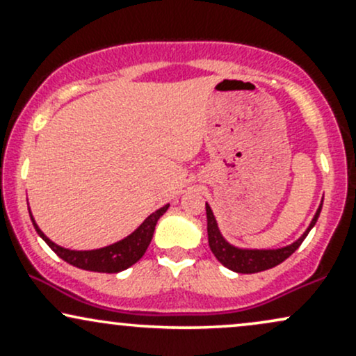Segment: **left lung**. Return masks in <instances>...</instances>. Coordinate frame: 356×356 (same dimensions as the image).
<instances>
[{"mask_svg":"<svg viewBox=\"0 0 356 356\" xmlns=\"http://www.w3.org/2000/svg\"><path fill=\"white\" fill-rule=\"evenodd\" d=\"M321 206L323 202L320 204L316 212H314L312 222L306 227V231L296 241H293L291 244L276 249H251L238 248L234 246V244L227 243L226 238L220 234L214 212H212L209 204L206 202L207 238H209V248L212 254L218 257V261L222 266H226L227 269H231V271L234 273H241V275H252V273L266 271V269L275 268L277 264L283 263L284 259H288V257L300 248V244L303 243L306 236H308V232L313 229L318 218H320Z\"/></svg>","mask_w":356,"mask_h":356,"instance_id":"1","label":"left lung"}]
</instances>
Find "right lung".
Wrapping results in <instances>:
<instances>
[{
  "label": "right lung",
  "mask_w": 356,
  "mask_h": 356,
  "mask_svg": "<svg viewBox=\"0 0 356 356\" xmlns=\"http://www.w3.org/2000/svg\"><path fill=\"white\" fill-rule=\"evenodd\" d=\"M169 209V204L162 206L161 209L147 218L140 226L137 227L132 234H129L127 238L117 241V243L108 244V246L100 248V249H90V251H75V249H67L61 248L58 244H55L50 238L43 234V231L40 229L36 220L33 219L30 211L31 222H33L36 232L42 238L44 243L53 249V252H56L58 257L63 261H67L72 266L85 269V271H95V273H120L124 269L130 268L132 264H136L144 252L149 248L150 241H152L155 224L157 220L165 214V211Z\"/></svg>",
  "instance_id": "obj_1"
}]
</instances>
